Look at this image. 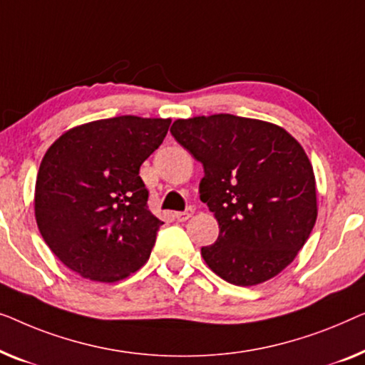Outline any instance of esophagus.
Returning <instances> with one entry per match:
<instances>
[{"label": "esophagus", "mask_w": 365, "mask_h": 365, "mask_svg": "<svg viewBox=\"0 0 365 365\" xmlns=\"http://www.w3.org/2000/svg\"><path fill=\"white\" fill-rule=\"evenodd\" d=\"M193 215V210L192 208H187L185 210V212H177L175 213V218H177V222H187V220L192 217Z\"/></svg>", "instance_id": "1"}]
</instances>
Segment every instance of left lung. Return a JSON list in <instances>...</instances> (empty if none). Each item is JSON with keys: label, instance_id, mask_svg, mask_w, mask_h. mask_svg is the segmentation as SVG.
<instances>
[{"label": "left lung", "instance_id": "1", "mask_svg": "<svg viewBox=\"0 0 365 365\" xmlns=\"http://www.w3.org/2000/svg\"><path fill=\"white\" fill-rule=\"evenodd\" d=\"M172 135L203 165L200 200L220 235L202 256L220 278L256 286L292 263L317 218L314 170L283 127L232 114L177 119Z\"/></svg>", "mask_w": 365, "mask_h": 365}]
</instances>
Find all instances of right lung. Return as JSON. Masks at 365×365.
<instances>
[{"label": "right lung", "mask_w": 365, "mask_h": 365, "mask_svg": "<svg viewBox=\"0 0 365 365\" xmlns=\"http://www.w3.org/2000/svg\"><path fill=\"white\" fill-rule=\"evenodd\" d=\"M170 119L120 115L66 130L44 153L34 217L51 251L82 278L125 279L147 263L160 222L138 170Z\"/></svg>", "instance_id": "add662e5"}]
</instances>
